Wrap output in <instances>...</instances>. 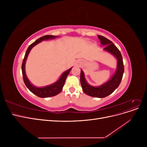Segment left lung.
I'll use <instances>...</instances> for the list:
<instances>
[{"label":"left lung","mask_w":147,"mask_h":147,"mask_svg":"<svg viewBox=\"0 0 147 147\" xmlns=\"http://www.w3.org/2000/svg\"><path fill=\"white\" fill-rule=\"evenodd\" d=\"M102 45L106 46L104 50L113 55L117 59V67L115 74L109 81L102 85L95 87L89 84L84 78V74L81 70L80 83L83 91L86 94L94 97L103 98L110 95L119 85L124 73V65L121 53L112 41L102 35H97Z\"/></svg>","instance_id":"obj_1"}]
</instances>
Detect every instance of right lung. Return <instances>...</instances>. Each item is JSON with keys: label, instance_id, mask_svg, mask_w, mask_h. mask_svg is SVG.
Returning <instances> with one entry per match:
<instances>
[{"label": "right lung", "instance_id": "1", "mask_svg": "<svg viewBox=\"0 0 147 147\" xmlns=\"http://www.w3.org/2000/svg\"><path fill=\"white\" fill-rule=\"evenodd\" d=\"M57 36H55V35H45V36H43L40 38H39L37 40H35L28 47L27 51L26 52V54L23 61V64H22V67H21L22 74H23V80L26 84V86H27V88L29 89L30 92H32L33 94H35L39 97H52V96H55L57 94H58L59 93H60L61 91L63 90V88L64 85L66 78L67 77L69 72H70L71 69H72V67H71L67 70L65 71V72L61 75V76L60 77L58 80L56 81L55 83L50 84V85H48V86L41 87V88H38V87L34 86L33 84L30 83L27 76H26V71H25V64H26V59H27V57L28 56L30 51L31 50V49H32L34 46L36 45L37 44L40 43L43 40H48V39L55 38Z\"/></svg>", "mask_w": 147, "mask_h": 147}]
</instances>
